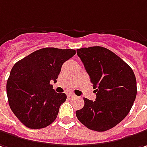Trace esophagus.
<instances>
[{
  "instance_id": "1",
  "label": "esophagus",
  "mask_w": 147,
  "mask_h": 147,
  "mask_svg": "<svg viewBox=\"0 0 147 147\" xmlns=\"http://www.w3.org/2000/svg\"><path fill=\"white\" fill-rule=\"evenodd\" d=\"M75 97H76V95H75V94H67V98H68L69 99H72L73 98H75Z\"/></svg>"
}]
</instances>
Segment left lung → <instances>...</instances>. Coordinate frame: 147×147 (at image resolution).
<instances>
[{
	"label": "left lung",
	"mask_w": 147,
	"mask_h": 147,
	"mask_svg": "<svg viewBox=\"0 0 147 147\" xmlns=\"http://www.w3.org/2000/svg\"><path fill=\"white\" fill-rule=\"evenodd\" d=\"M93 84L96 100L84 98L83 108L76 111L88 129L104 132L120 123L129 114L137 95L132 68L107 49L101 46L76 49Z\"/></svg>",
	"instance_id": "8db88e82"
}]
</instances>
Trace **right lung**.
Returning a JSON list of instances; mask_svg holds the SVG:
<instances>
[{
	"mask_svg": "<svg viewBox=\"0 0 147 147\" xmlns=\"http://www.w3.org/2000/svg\"><path fill=\"white\" fill-rule=\"evenodd\" d=\"M76 54L71 49L44 48L19 60L11 69L6 84L9 107L20 122L29 129L51 124L67 95L53 89L63 64Z\"/></svg>",
	"mask_w": 147,
	"mask_h": 147,
	"instance_id": "obj_1",
	"label": "right lung"
}]
</instances>
